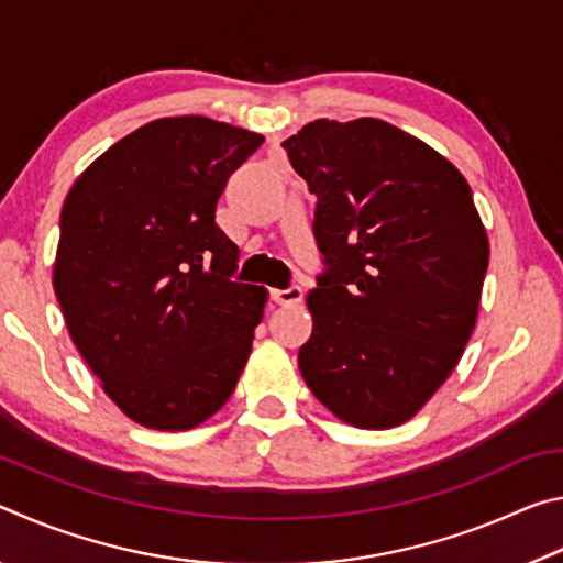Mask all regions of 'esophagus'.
<instances>
[{
  "instance_id": "esophagus-1",
  "label": "esophagus",
  "mask_w": 563,
  "mask_h": 563,
  "mask_svg": "<svg viewBox=\"0 0 563 563\" xmlns=\"http://www.w3.org/2000/svg\"><path fill=\"white\" fill-rule=\"evenodd\" d=\"M302 288L300 285H290L285 290H273V300L278 305H298L302 300Z\"/></svg>"
}]
</instances>
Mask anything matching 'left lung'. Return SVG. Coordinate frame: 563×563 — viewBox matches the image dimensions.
<instances>
[{
    "label": "left lung",
    "instance_id": "8db88e82",
    "mask_svg": "<svg viewBox=\"0 0 563 563\" xmlns=\"http://www.w3.org/2000/svg\"><path fill=\"white\" fill-rule=\"evenodd\" d=\"M283 148L318 196L325 263L308 295L302 379L342 422L389 430L424 407L472 338L489 265L472 188L379 119H318Z\"/></svg>",
    "mask_w": 563,
    "mask_h": 563
}]
</instances>
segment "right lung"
Segmentation results:
<instances>
[{
    "label": "right lung",
    "mask_w": 563,
    "mask_h": 563,
    "mask_svg": "<svg viewBox=\"0 0 563 563\" xmlns=\"http://www.w3.org/2000/svg\"><path fill=\"white\" fill-rule=\"evenodd\" d=\"M261 133L206 117L158 119L76 178L62 208L54 292L103 393L133 422L180 432L233 395L268 290L235 283L216 223Z\"/></svg>",
    "instance_id": "1"
}]
</instances>
